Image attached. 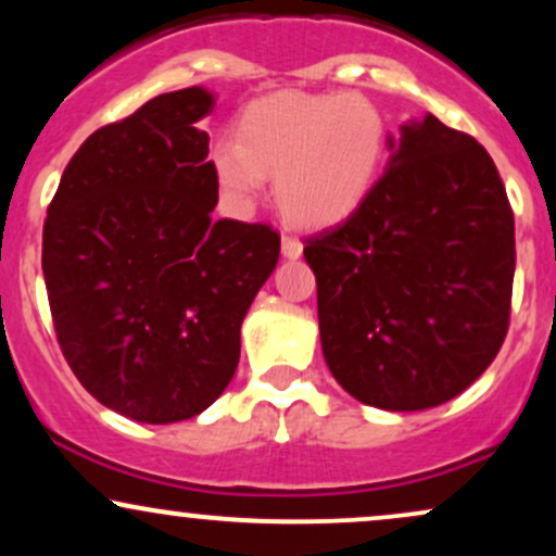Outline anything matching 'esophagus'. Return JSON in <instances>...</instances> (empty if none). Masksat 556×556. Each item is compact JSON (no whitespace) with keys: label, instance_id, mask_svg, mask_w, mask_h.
Masks as SVG:
<instances>
[{"label":"esophagus","instance_id":"obj_1","mask_svg":"<svg viewBox=\"0 0 556 556\" xmlns=\"http://www.w3.org/2000/svg\"><path fill=\"white\" fill-rule=\"evenodd\" d=\"M300 253H303V245H300V240L290 238V235H282V256L285 258H300Z\"/></svg>","mask_w":556,"mask_h":556}]
</instances>
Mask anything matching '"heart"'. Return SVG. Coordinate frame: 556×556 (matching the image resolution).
<instances>
[{
	"mask_svg": "<svg viewBox=\"0 0 556 556\" xmlns=\"http://www.w3.org/2000/svg\"><path fill=\"white\" fill-rule=\"evenodd\" d=\"M389 149L387 112L366 93L277 91L251 101L238 130L212 143L222 195L248 212L274 175V198L290 225L342 222L371 193Z\"/></svg>",
	"mask_w": 556,
	"mask_h": 556,
	"instance_id": "1",
	"label": "heart"
}]
</instances>
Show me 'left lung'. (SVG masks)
<instances>
[{
	"label": "left lung",
	"instance_id": "8db88e82",
	"mask_svg": "<svg viewBox=\"0 0 556 556\" xmlns=\"http://www.w3.org/2000/svg\"><path fill=\"white\" fill-rule=\"evenodd\" d=\"M342 225L305 238L324 358L344 392L426 410L491 366L509 327L515 216L489 151L426 114Z\"/></svg>",
	"mask_w": 556,
	"mask_h": 556
}]
</instances>
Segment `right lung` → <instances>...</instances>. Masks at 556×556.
Returning a JSON list of instances; mask_svg holds the SVG:
<instances>
[{
    "label": "right lung",
    "mask_w": 556,
    "mask_h": 556,
    "mask_svg": "<svg viewBox=\"0 0 556 556\" xmlns=\"http://www.w3.org/2000/svg\"><path fill=\"white\" fill-rule=\"evenodd\" d=\"M206 88L146 101L75 151L43 222L62 355L101 405L138 424L206 410L240 361V327L279 261L269 225L219 219Z\"/></svg>",
    "instance_id": "add662e5"
}]
</instances>
